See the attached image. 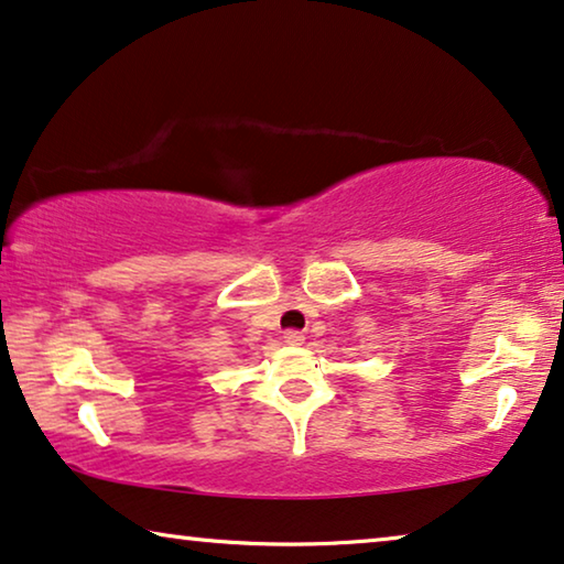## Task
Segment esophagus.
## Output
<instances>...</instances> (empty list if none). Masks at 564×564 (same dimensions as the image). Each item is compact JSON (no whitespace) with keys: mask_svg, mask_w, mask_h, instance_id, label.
Returning <instances> with one entry per match:
<instances>
[{"mask_svg":"<svg viewBox=\"0 0 564 564\" xmlns=\"http://www.w3.org/2000/svg\"><path fill=\"white\" fill-rule=\"evenodd\" d=\"M283 339H285V344H293V347H296V344H304V334L291 329V332L283 334Z\"/></svg>","mask_w":564,"mask_h":564,"instance_id":"esophagus-1","label":"esophagus"}]
</instances>
